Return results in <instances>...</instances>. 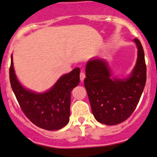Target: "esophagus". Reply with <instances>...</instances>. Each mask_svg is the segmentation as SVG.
I'll use <instances>...</instances> for the list:
<instances>
[{
	"label": "esophagus",
	"mask_w": 157,
	"mask_h": 157,
	"mask_svg": "<svg viewBox=\"0 0 157 157\" xmlns=\"http://www.w3.org/2000/svg\"><path fill=\"white\" fill-rule=\"evenodd\" d=\"M84 78H85V73L82 71L80 73V80L82 82V81H84Z\"/></svg>",
	"instance_id": "obj_1"
}]
</instances>
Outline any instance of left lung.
<instances>
[{
	"instance_id": "obj_1",
	"label": "left lung",
	"mask_w": 157,
	"mask_h": 157,
	"mask_svg": "<svg viewBox=\"0 0 157 157\" xmlns=\"http://www.w3.org/2000/svg\"><path fill=\"white\" fill-rule=\"evenodd\" d=\"M137 47V60L127 78L112 77L108 63L93 58L86 65L84 86L95 119L106 125L125 121L138 105L146 82L145 53L140 41L133 40Z\"/></svg>"
}]
</instances>
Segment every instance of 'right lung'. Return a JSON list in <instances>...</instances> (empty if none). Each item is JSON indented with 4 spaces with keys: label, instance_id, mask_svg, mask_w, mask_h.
<instances>
[{
    "label": "right lung",
    "instance_id": "add662e5",
    "mask_svg": "<svg viewBox=\"0 0 157 157\" xmlns=\"http://www.w3.org/2000/svg\"><path fill=\"white\" fill-rule=\"evenodd\" d=\"M78 67L61 75L56 84L44 93L26 89L15 73L12 55L10 80L13 93L26 117L36 126L47 131L61 129L68 124L71 91L80 82Z\"/></svg>",
    "mask_w": 157,
    "mask_h": 157
}]
</instances>
